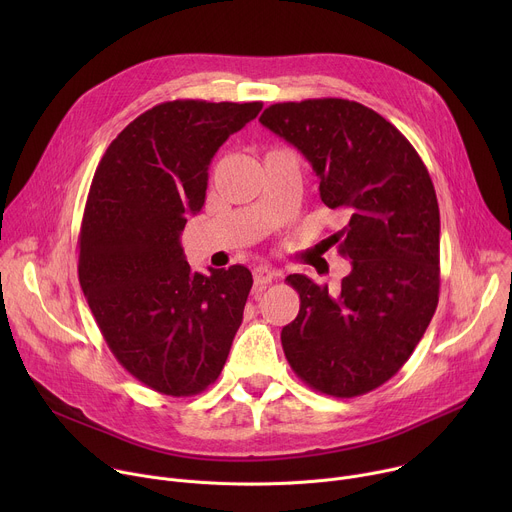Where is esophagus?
<instances>
[{
	"instance_id": "obj_1",
	"label": "esophagus",
	"mask_w": 512,
	"mask_h": 512,
	"mask_svg": "<svg viewBox=\"0 0 512 512\" xmlns=\"http://www.w3.org/2000/svg\"><path fill=\"white\" fill-rule=\"evenodd\" d=\"M273 277H275V271L273 269H269L267 265H259V267H255L253 269V279H255V285H267V283H271L273 281Z\"/></svg>"
}]
</instances>
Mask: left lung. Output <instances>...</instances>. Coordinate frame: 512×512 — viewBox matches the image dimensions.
Segmentation results:
<instances>
[{
	"instance_id": "left-lung-1",
	"label": "left lung",
	"mask_w": 512,
	"mask_h": 512,
	"mask_svg": "<svg viewBox=\"0 0 512 512\" xmlns=\"http://www.w3.org/2000/svg\"><path fill=\"white\" fill-rule=\"evenodd\" d=\"M261 125L298 148L320 198L348 223L330 239L352 261L338 294L294 273L296 320L283 326L289 367L332 397L389 381L425 334L440 296V206L425 164L377 111L346 99L275 103Z\"/></svg>"
}]
</instances>
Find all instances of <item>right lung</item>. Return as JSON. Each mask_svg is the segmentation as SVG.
Returning <instances> with one entry per match:
<instances>
[{
    "label": "right lung",
    "instance_id": "right-lung-1",
    "mask_svg": "<svg viewBox=\"0 0 512 512\" xmlns=\"http://www.w3.org/2000/svg\"><path fill=\"white\" fill-rule=\"evenodd\" d=\"M263 103L168 101L133 119L95 172L79 235V281L121 367L190 397L221 375L253 275L190 269L180 235L204 206L208 166Z\"/></svg>",
    "mask_w": 512,
    "mask_h": 512
}]
</instances>
